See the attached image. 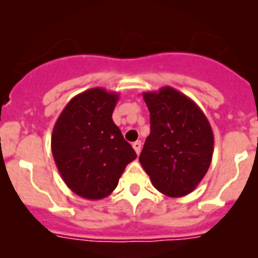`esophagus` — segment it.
Segmentation results:
<instances>
[{"instance_id":"obj_1","label":"esophagus","mask_w":258,"mask_h":258,"mask_svg":"<svg viewBox=\"0 0 258 258\" xmlns=\"http://www.w3.org/2000/svg\"><path fill=\"white\" fill-rule=\"evenodd\" d=\"M133 148H134V151H136L137 155H139V153H141V150H142V143H141V141L134 142V143H133Z\"/></svg>"}]
</instances>
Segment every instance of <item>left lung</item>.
<instances>
[{
  "mask_svg": "<svg viewBox=\"0 0 258 258\" xmlns=\"http://www.w3.org/2000/svg\"><path fill=\"white\" fill-rule=\"evenodd\" d=\"M151 133L139 162L158 192L171 198L192 193L212 161L214 133L197 103L172 87L145 92Z\"/></svg>",
  "mask_w": 258,
  "mask_h": 258,
  "instance_id": "8db88e82",
  "label": "left lung"
}]
</instances>
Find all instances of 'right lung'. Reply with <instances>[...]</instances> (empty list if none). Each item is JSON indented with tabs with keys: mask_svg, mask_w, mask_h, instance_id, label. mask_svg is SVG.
<instances>
[{
	"mask_svg": "<svg viewBox=\"0 0 258 258\" xmlns=\"http://www.w3.org/2000/svg\"><path fill=\"white\" fill-rule=\"evenodd\" d=\"M119 93L91 88L73 97L56 121L51 150L68 188L86 200L113 192L137 153L112 120Z\"/></svg>",
	"mask_w": 258,
	"mask_h": 258,
	"instance_id": "obj_1",
	"label": "right lung"
}]
</instances>
